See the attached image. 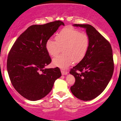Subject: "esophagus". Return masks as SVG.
Returning <instances> with one entry per match:
<instances>
[{"mask_svg":"<svg viewBox=\"0 0 121 121\" xmlns=\"http://www.w3.org/2000/svg\"><path fill=\"white\" fill-rule=\"evenodd\" d=\"M61 73H62V74L63 75H67V74H68V72H67V71H65L64 70H63V69H62V70H61Z\"/></svg>","mask_w":121,"mask_h":121,"instance_id":"1","label":"esophagus"}]
</instances>
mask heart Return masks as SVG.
<instances>
[{
    "instance_id": "obj_1",
    "label": "heart",
    "mask_w": 121,
    "mask_h": 121,
    "mask_svg": "<svg viewBox=\"0 0 121 121\" xmlns=\"http://www.w3.org/2000/svg\"><path fill=\"white\" fill-rule=\"evenodd\" d=\"M90 41L86 35L82 34L72 27L63 29L56 36V41L48 39L46 44L47 52L52 57H56L64 47V54L53 59V64L56 67L65 69L74 61L80 62L84 58L88 51Z\"/></svg>"
}]
</instances>
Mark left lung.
Segmentation results:
<instances>
[{
  "label": "left lung",
  "instance_id": "8db88e82",
  "mask_svg": "<svg viewBox=\"0 0 121 121\" xmlns=\"http://www.w3.org/2000/svg\"><path fill=\"white\" fill-rule=\"evenodd\" d=\"M73 26L86 30L90 44L84 58L71 69L70 74L75 77V82L70 90L78 99L89 101L100 95L111 79L114 69L112 49L108 41L92 26Z\"/></svg>",
  "mask_w": 121,
  "mask_h": 121
}]
</instances>
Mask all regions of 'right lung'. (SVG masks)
<instances>
[{"label":"right lung","instance_id":"right-lung-1","mask_svg":"<svg viewBox=\"0 0 121 121\" xmlns=\"http://www.w3.org/2000/svg\"><path fill=\"white\" fill-rule=\"evenodd\" d=\"M61 25L64 24L56 21L30 26L10 51L7 60L10 79L15 89L27 100L43 98L62 75L59 68H45L51 62L46 42Z\"/></svg>","mask_w":121,"mask_h":121}]
</instances>
